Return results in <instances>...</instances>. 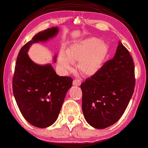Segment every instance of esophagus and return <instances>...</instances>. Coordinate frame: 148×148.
Wrapping results in <instances>:
<instances>
[{"label": "esophagus", "mask_w": 148, "mask_h": 148, "mask_svg": "<svg viewBox=\"0 0 148 148\" xmlns=\"http://www.w3.org/2000/svg\"><path fill=\"white\" fill-rule=\"evenodd\" d=\"M82 84L81 80L79 79H75L73 81V85L75 86H79Z\"/></svg>", "instance_id": "1"}]
</instances>
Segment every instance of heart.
<instances>
[{
	"label": "heart",
	"instance_id": "1",
	"mask_svg": "<svg viewBox=\"0 0 148 148\" xmlns=\"http://www.w3.org/2000/svg\"><path fill=\"white\" fill-rule=\"evenodd\" d=\"M108 46L104 42L89 38L70 46L58 56L60 69L64 73L73 69L74 62H78L77 68L87 76H94L102 68L108 54Z\"/></svg>",
	"mask_w": 148,
	"mask_h": 148
}]
</instances>
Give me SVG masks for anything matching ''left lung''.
<instances>
[{
	"instance_id": "obj_1",
	"label": "left lung",
	"mask_w": 148,
	"mask_h": 148,
	"mask_svg": "<svg viewBox=\"0 0 148 148\" xmlns=\"http://www.w3.org/2000/svg\"><path fill=\"white\" fill-rule=\"evenodd\" d=\"M134 86L133 61L119 41L114 58L81 84L82 111L87 122L99 129L116 123L128 106Z\"/></svg>"
}]
</instances>
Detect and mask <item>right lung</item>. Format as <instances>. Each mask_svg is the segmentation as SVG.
Returning <instances> with one entry per match:
<instances>
[{
  "label": "right lung",
  "instance_id": "obj_1",
  "mask_svg": "<svg viewBox=\"0 0 148 148\" xmlns=\"http://www.w3.org/2000/svg\"><path fill=\"white\" fill-rule=\"evenodd\" d=\"M58 32L57 27H51L37 33L22 47L15 67L12 80L15 99L24 118L38 128H46L56 122L73 79L58 76L51 64H36L27 52L32 44L47 41Z\"/></svg>",
  "mask_w": 148,
  "mask_h": 148
}]
</instances>
